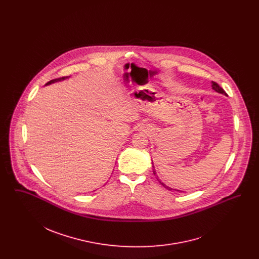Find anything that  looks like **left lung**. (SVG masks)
I'll use <instances>...</instances> for the list:
<instances>
[{
	"instance_id": "8db88e82",
	"label": "left lung",
	"mask_w": 259,
	"mask_h": 259,
	"mask_svg": "<svg viewBox=\"0 0 259 259\" xmlns=\"http://www.w3.org/2000/svg\"><path fill=\"white\" fill-rule=\"evenodd\" d=\"M211 87H212V89H213V90H215L217 92H219V93H222V94H224V95H227V94H226V92H225V91L222 89V87H220V85H219L217 82L212 81V85H211ZM152 168H154V166H153V163H152ZM153 174H154V175L156 174L154 170H153ZM158 181H159V180H158ZM159 183H160L161 185H163L165 188H167V189H169V190H172V188L169 187V186H167V185H165V184H163V183H161L160 181H159ZM175 190H176V189H175ZM179 191H180V190H179Z\"/></svg>"
}]
</instances>
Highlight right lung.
Here are the masks:
<instances>
[{"instance_id": "right-lung-1", "label": "right lung", "mask_w": 259, "mask_h": 259, "mask_svg": "<svg viewBox=\"0 0 259 259\" xmlns=\"http://www.w3.org/2000/svg\"><path fill=\"white\" fill-rule=\"evenodd\" d=\"M68 76H62V77H58V78H55V79H52V80H50L49 81L48 83H47V85H49V84H51V83H53V82H56V81H60V80H64V79H66Z\"/></svg>"}]
</instances>
